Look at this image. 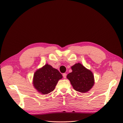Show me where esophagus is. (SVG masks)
<instances>
[{
    "label": "esophagus",
    "instance_id": "34e87169",
    "mask_svg": "<svg viewBox=\"0 0 123 123\" xmlns=\"http://www.w3.org/2000/svg\"><path fill=\"white\" fill-rule=\"evenodd\" d=\"M63 77L64 79H66L67 77V74H66V73H64V74H63Z\"/></svg>",
    "mask_w": 123,
    "mask_h": 123
}]
</instances>
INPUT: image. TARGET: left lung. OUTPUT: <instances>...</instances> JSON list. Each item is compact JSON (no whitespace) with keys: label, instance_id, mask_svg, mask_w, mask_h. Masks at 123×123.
Returning a JSON list of instances; mask_svg holds the SVG:
<instances>
[{"label":"left lung","instance_id":"8db88e82","mask_svg":"<svg viewBox=\"0 0 123 123\" xmlns=\"http://www.w3.org/2000/svg\"><path fill=\"white\" fill-rule=\"evenodd\" d=\"M72 72L67 75L75 90L84 93L91 89L94 85V77L92 72L79 63L71 67Z\"/></svg>","mask_w":123,"mask_h":123}]
</instances>
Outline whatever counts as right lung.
Wrapping results in <instances>:
<instances>
[{"label":"right lung","instance_id":"1","mask_svg":"<svg viewBox=\"0 0 123 123\" xmlns=\"http://www.w3.org/2000/svg\"><path fill=\"white\" fill-rule=\"evenodd\" d=\"M62 78V75L58 70L46 64L35 72L33 85L38 92L48 94L54 90L58 81Z\"/></svg>","mask_w":123,"mask_h":123}]
</instances>
